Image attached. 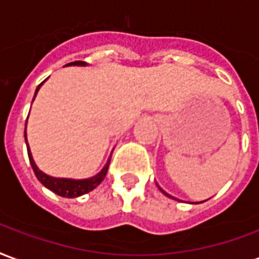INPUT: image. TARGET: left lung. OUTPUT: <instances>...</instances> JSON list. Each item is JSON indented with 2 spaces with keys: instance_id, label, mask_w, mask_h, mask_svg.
Returning <instances> with one entry per match:
<instances>
[{
  "instance_id": "1",
  "label": "left lung",
  "mask_w": 259,
  "mask_h": 259,
  "mask_svg": "<svg viewBox=\"0 0 259 259\" xmlns=\"http://www.w3.org/2000/svg\"><path fill=\"white\" fill-rule=\"evenodd\" d=\"M160 190H161V192H163V193H164V194H165V196H168V197H171V196H169V194H167V193H165V192H164V190H163V189H161V188H160Z\"/></svg>"
}]
</instances>
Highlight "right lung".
<instances>
[{
	"mask_svg": "<svg viewBox=\"0 0 259 259\" xmlns=\"http://www.w3.org/2000/svg\"><path fill=\"white\" fill-rule=\"evenodd\" d=\"M69 65H77V66H84L85 63L84 62H81V60H75V62H71ZM44 82V81H42ZM42 82L37 87V91H35V95H37V92H38L39 87L42 85ZM34 95V98H35ZM34 101V99H33ZM24 139H26V125H24ZM27 141V139H26ZM27 153H29V160L30 164H31V167H33V171L35 174V177L38 179L41 184L44 185L45 188H48L50 190H52L54 193L59 194L62 197H78L81 194H85L91 190H94L96 186H99L102 181L105 179L107 174V169H109V164H110V158H109V161L105 165V168L102 169L101 172L95 175V177H92L90 179H82V181H74V179H62V178H52L50 175H45L44 172H41L38 168H37V165L34 163L33 157H31V153H30L29 145H27Z\"/></svg>",
	"mask_w": 259,
	"mask_h": 259,
	"instance_id": "right-lung-1",
	"label": "right lung"
}]
</instances>
